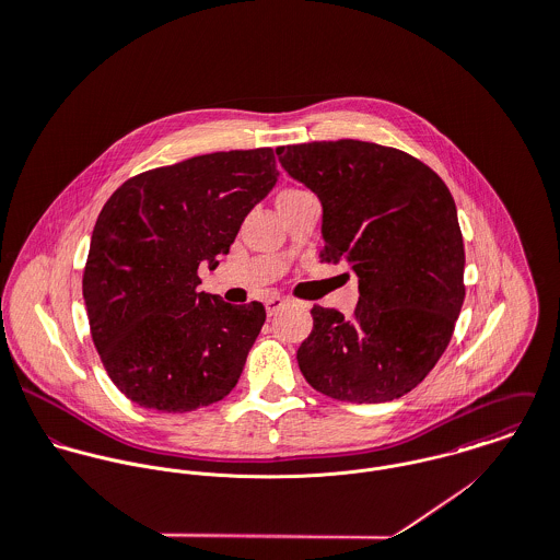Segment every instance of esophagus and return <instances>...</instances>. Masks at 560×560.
Segmentation results:
<instances>
[{"mask_svg": "<svg viewBox=\"0 0 560 560\" xmlns=\"http://www.w3.org/2000/svg\"><path fill=\"white\" fill-rule=\"evenodd\" d=\"M282 306H284V300H282V298H271V300L265 302V308H267V315H269V317H273Z\"/></svg>", "mask_w": 560, "mask_h": 560, "instance_id": "obj_1", "label": "esophagus"}]
</instances>
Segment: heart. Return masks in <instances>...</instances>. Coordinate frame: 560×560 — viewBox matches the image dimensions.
<instances>
[{
	"instance_id": "obj_1",
	"label": "heart",
	"mask_w": 560,
	"mask_h": 560,
	"mask_svg": "<svg viewBox=\"0 0 560 560\" xmlns=\"http://www.w3.org/2000/svg\"><path fill=\"white\" fill-rule=\"evenodd\" d=\"M311 196L308 191L304 189H295V187H289V189H282L276 198V205H284V202H293V200H300V198H306Z\"/></svg>"
}]
</instances>
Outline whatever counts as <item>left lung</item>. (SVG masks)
<instances>
[{"instance_id": "obj_1", "label": "left lung", "mask_w": 560, "mask_h": 560, "mask_svg": "<svg viewBox=\"0 0 560 560\" xmlns=\"http://www.w3.org/2000/svg\"><path fill=\"white\" fill-rule=\"evenodd\" d=\"M276 155L319 196L320 260L349 262L360 291L351 319L311 311L300 371L331 399H399L446 351L466 298L464 237L448 187L422 161L373 142L293 144Z\"/></svg>"}]
</instances>
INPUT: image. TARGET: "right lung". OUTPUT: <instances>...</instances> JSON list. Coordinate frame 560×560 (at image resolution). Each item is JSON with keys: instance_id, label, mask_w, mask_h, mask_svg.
I'll list each match as a JSON object with an SVG mask.
<instances>
[{"instance_id": "right-lung-1", "label": "right lung", "mask_w": 560, "mask_h": 560, "mask_svg": "<svg viewBox=\"0 0 560 560\" xmlns=\"http://www.w3.org/2000/svg\"><path fill=\"white\" fill-rule=\"evenodd\" d=\"M276 180L271 149L229 151L142 172L109 196L83 302L101 362L127 399L183 413L237 386L265 308L198 291V267H218Z\"/></svg>"}]
</instances>
